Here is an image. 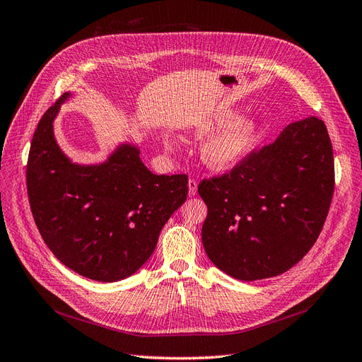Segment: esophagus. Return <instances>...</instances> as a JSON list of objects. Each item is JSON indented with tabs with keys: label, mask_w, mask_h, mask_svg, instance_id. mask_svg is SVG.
Here are the masks:
<instances>
[{
	"label": "esophagus",
	"mask_w": 362,
	"mask_h": 362,
	"mask_svg": "<svg viewBox=\"0 0 362 362\" xmlns=\"http://www.w3.org/2000/svg\"><path fill=\"white\" fill-rule=\"evenodd\" d=\"M197 187H199V182L195 179H189L188 180V194L189 197H194L195 194H197Z\"/></svg>",
	"instance_id": "esophagus-1"
}]
</instances>
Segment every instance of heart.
Instances as JSON below:
<instances>
[{"label":"heart","mask_w":362,"mask_h":362,"mask_svg":"<svg viewBox=\"0 0 362 362\" xmlns=\"http://www.w3.org/2000/svg\"><path fill=\"white\" fill-rule=\"evenodd\" d=\"M223 127L224 129L204 141L200 150L202 160L214 171H229L238 167L252 153L264 130L259 117H243L236 119V113L224 112L204 119L192 132L195 136L203 138ZM163 146L171 150L174 148V142L171 138L163 136Z\"/></svg>","instance_id":"b5f03b06"}]
</instances>
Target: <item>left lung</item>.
I'll list each match as a JSON object with an SVG mask.
<instances>
[{
	"mask_svg": "<svg viewBox=\"0 0 362 362\" xmlns=\"http://www.w3.org/2000/svg\"><path fill=\"white\" fill-rule=\"evenodd\" d=\"M199 194L208 206L202 241L215 267L247 282L285 273L317 241L332 202L325 122L290 124L230 173L203 180Z\"/></svg>",
	"mask_w": 362,
	"mask_h": 362,
	"instance_id": "left-lung-1",
	"label": "left lung"
}]
</instances>
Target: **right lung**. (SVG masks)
I'll return each instance as SVG.
<instances>
[{"instance_id":"obj_1","label":"right lung","mask_w":362,"mask_h":362,"mask_svg":"<svg viewBox=\"0 0 362 362\" xmlns=\"http://www.w3.org/2000/svg\"><path fill=\"white\" fill-rule=\"evenodd\" d=\"M65 92L40 118L30 146L27 191L37 229L57 259L98 282H118L148 261L162 227L187 200V174H153L139 147L121 142L106 160L72 162L54 121Z\"/></svg>"}]
</instances>
